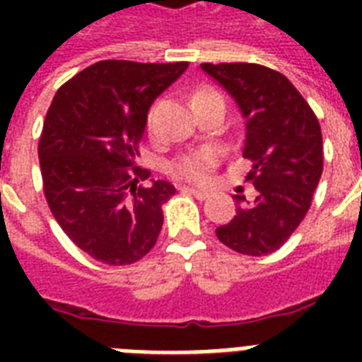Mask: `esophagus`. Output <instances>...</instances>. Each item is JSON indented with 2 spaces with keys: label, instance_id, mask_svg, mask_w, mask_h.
<instances>
[{
  "label": "esophagus",
  "instance_id": "1",
  "mask_svg": "<svg viewBox=\"0 0 362 362\" xmlns=\"http://www.w3.org/2000/svg\"><path fill=\"white\" fill-rule=\"evenodd\" d=\"M184 193H187V195H193L195 199H199V201H204V199H209V192H203V189H195V187H184L182 189Z\"/></svg>",
  "mask_w": 362,
  "mask_h": 362
}]
</instances>
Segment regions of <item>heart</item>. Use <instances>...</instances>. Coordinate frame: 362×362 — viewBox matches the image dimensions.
I'll list each match as a JSON object with an SVG mask.
<instances>
[{
	"label": "heart",
	"mask_w": 362,
	"mask_h": 362,
	"mask_svg": "<svg viewBox=\"0 0 362 362\" xmlns=\"http://www.w3.org/2000/svg\"><path fill=\"white\" fill-rule=\"evenodd\" d=\"M212 93H218L214 90H210V88H203V90H199L193 98H201V95H212ZM153 122V109L150 110V115H148V127H152ZM216 158H218V153L214 150H209V148H204V150H197V152L187 153V156H182L176 161H173L170 165V173L178 178H186L189 182H204L206 180V176L212 170V167L216 165Z\"/></svg>",
	"instance_id": "heart-1"
}]
</instances>
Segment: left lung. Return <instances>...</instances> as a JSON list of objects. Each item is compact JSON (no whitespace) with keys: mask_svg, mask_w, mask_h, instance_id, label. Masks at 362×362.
<instances>
[{"mask_svg":"<svg viewBox=\"0 0 362 362\" xmlns=\"http://www.w3.org/2000/svg\"><path fill=\"white\" fill-rule=\"evenodd\" d=\"M231 93L246 118L242 156L255 201L216 229L221 244L244 255L280 250L308 214L321 173L323 136L317 116L287 76L259 64H201ZM244 197L237 195V203Z\"/></svg>","mask_w":362,"mask_h":362,"instance_id":"obj_1","label":"left lung"}]
</instances>
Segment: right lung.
I'll return each mask as SVG.
<instances>
[{
	"label": "right lung",
	"instance_id": "obj_1",
	"mask_svg": "<svg viewBox=\"0 0 362 362\" xmlns=\"http://www.w3.org/2000/svg\"><path fill=\"white\" fill-rule=\"evenodd\" d=\"M187 69V62L103 59L59 86L39 136L48 209L76 247L110 267L136 263L158 242L167 180L141 182L135 165L148 109Z\"/></svg>",
	"mask_w": 362,
	"mask_h": 362
}]
</instances>
